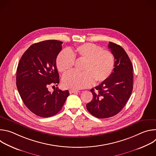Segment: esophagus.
<instances>
[{"mask_svg": "<svg viewBox=\"0 0 156 156\" xmlns=\"http://www.w3.org/2000/svg\"><path fill=\"white\" fill-rule=\"evenodd\" d=\"M78 91H76V90H70V91H69V93H70V94H73V93H78Z\"/></svg>", "mask_w": 156, "mask_h": 156, "instance_id": "esophagus-1", "label": "esophagus"}]
</instances>
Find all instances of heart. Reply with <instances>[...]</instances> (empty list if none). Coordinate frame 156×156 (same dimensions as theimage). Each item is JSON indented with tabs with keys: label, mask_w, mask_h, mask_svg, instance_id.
Returning <instances> with one entry per match:
<instances>
[{
	"label": "heart",
	"mask_w": 156,
	"mask_h": 156,
	"mask_svg": "<svg viewBox=\"0 0 156 156\" xmlns=\"http://www.w3.org/2000/svg\"><path fill=\"white\" fill-rule=\"evenodd\" d=\"M75 59L84 61L83 73L72 72L65 75L62 84L65 88L80 90L91 86L93 81L99 83L106 80L112 73L115 58L110 51L91 43L81 44L68 51H62L56 59L57 68L59 72L66 73L75 65Z\"/></svg>",
	"instance_id": "obj_1"
}]
</instances>
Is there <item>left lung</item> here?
Instances as JSON below:
<instances>
[{
	"label": "left lung",
	"instance_id": "8db88e82",
	"mask_svg": "<svg viewBox=\"0 0 156 156\" xmlns=\"http://www.w3.org/2000/svg\"><path fill=\"white\" fill-rule=\"evenodd\" d=\"M114 56L115 65L110 76L94 89H91L93 100L86 108L99 119L113 117L124 107L133 90V65L125 50L118 44L109 42L108 45Z\"/></svg>",
	"mask_w": 156,
	"mask_h": 156
}]
</instances>
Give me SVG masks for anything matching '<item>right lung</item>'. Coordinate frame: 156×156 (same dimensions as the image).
Segmentation results:
<instances>
[{"label":"right lung","mask_w":156,"mask_h":156,"mask_svg":"<svg viewBox=\"0 0 156 156\" xmlns=\"http://www.w3.org/2000/svg\"><path fill=\"white\" fill-rule=\"evenodd\" d=\"M63 42L47 40L31 45L22 55L16 70V87L27 108L35 115L49 117L57 114L69 96L68 90L56 88L48 91L50 84L59 83L56 58Z\"/></svg>","instance_id":"obj_1"}]
</instances>
